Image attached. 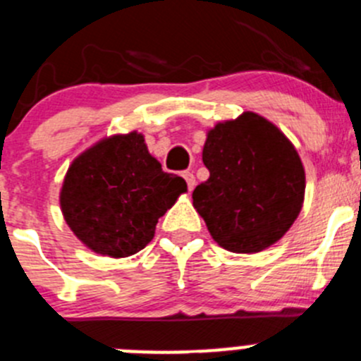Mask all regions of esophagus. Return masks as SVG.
<instances>
[{"mask_svg": "<svg viewBox=\"0 0 361 361\" xmlns=\"http://www.w3.org/2000/svg\"><path fill=\"white\" fill-rule=\"evenodd\" d=\"M182 177H184V179H185V184H188L189 191H192V188H195V184H196L192 172H182Z\"/></svg>", "mask_w": 361, "mask_h": 361, "instance_id": "obj_1", "label": "esophagus"}]
</instances>
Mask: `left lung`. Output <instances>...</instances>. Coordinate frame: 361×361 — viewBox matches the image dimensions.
Segmentation results:
<instances>
[{"mask_svg":"<svg viewBox=\"0 0 361 361\" xmlns=\"http://www.w3.org/2000/svg\"><path fill=\"white\" fill-rule=\"evenodd\" d=\"M202 159L210 176L192 205L221 247L251 255L283 238L302 210L305 172L279 128L244 112L207 133Z\"/></svg>","mask_w":361,"mask_h":361,"instance_id":"8db88e82","label":"left lung"}]
</instances>
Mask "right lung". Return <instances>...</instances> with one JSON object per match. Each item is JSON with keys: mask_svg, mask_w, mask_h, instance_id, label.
Here are the masks:
<instances>
[{"mask_svg": "<svg viewBox=\"0 0 361 361\" xmlns=\"http://www.w3.org/2000/svg\"><path fill=\"white\" fill-rule=\"evenodd\" d=\"M185 191V180L163 172L144 137L131 131L82 152L68 169L59 202L82 244L126 258L152 240L159 217Z\"/></svg>", "mask_w": 361, "mask_h": 361, "instance_id": "add662e5", "label": "right lung"}]
</instances>
